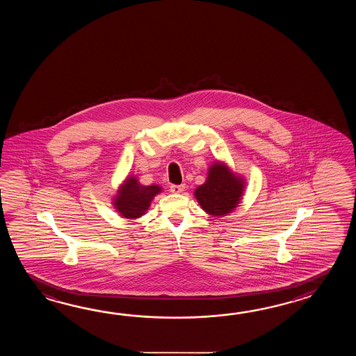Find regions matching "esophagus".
<instances>
[{"label":"esophagus","mask_w":356,"mask_h":356,"mask_svg":"<svg viewBox=\"0 0 356 356\" xmlns=\"http://www.w3.org/2000/svg\"><path fill=\"white\" fill-rule=\"evenodd\" d=\"M184 188H186L184 184H181V186L173 184V186H170V192H172V193H181V192L184 191Z\"/></svg>","instance_id":"1"}]
</instances>
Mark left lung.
Returning a JSON list of instances; mask_svg holds the SVG:
<instances>
[{
  "instance_id": "8db88e82",
  "label": "left lung",
  "mask_w": 356,
  "mask_h": 356,
  "mask_svg": "<svg viewBox=\"0 0 356 356\" xmlns=\"http://www.w3.org/2000/svg\"><path fill=\"white\" fill-rule=\"evenodd\" d=\"M245 184L244 177L234 173L225 161L216 160L209 168L204 184L193 195L206 213L221 218L239 206Z\"/></svg>"
}]
</instances>
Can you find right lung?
Masks as SVG:
<instances>
[{
  "label": "right lung",
  "mask_w": 356,
  "mask_h": 356,
  "mask_svg": "<svg viewBox=\"0 0 356 356\" xmlns=\"http://www.w3.org/2000/svg\"><path fill=\"white\" fill-rule=\"evenodd\" d=\"M161 192L163 188L158 184L144 186L136 175H127L112 198V204L122 218L136 220L144 216L152 200Z\"/></svg>",
  "instance_id": "right-lung-1"
}]
</instances>
